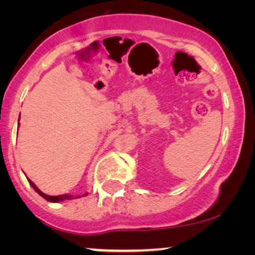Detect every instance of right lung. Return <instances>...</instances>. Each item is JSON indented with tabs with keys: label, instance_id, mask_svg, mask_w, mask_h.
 Segmentation results:
<instances>
[{
	"label": "right lung",
	"instance_id": "1",
	"mask_svg": "<svg viewBox=\"0 0 255 255\" xmlns=\"http://www.w3.org/2000/svg\"><path fill=\"white\" fill-rule=\"evenodd\" d=\"M19 125V124H18ZM27 181H29V183L31 184V187L33 188L34 190L37 191L38 194L40 195L41 197H44L45 200H47L48 202H53V203H55V202H62V201H66V200H72V198H76V197H73L72 195H59V196H50V195H46V194H44L43 191H40L39 189H38V188L36 187V184H34L32 181L31 180H29L27 179ZM87 194H85L83 195V196H86ZM78 197H81V196H78Z\"/></svg>",
	"mask_w": 255,
	"mask_h": 255
}]
</instances>
